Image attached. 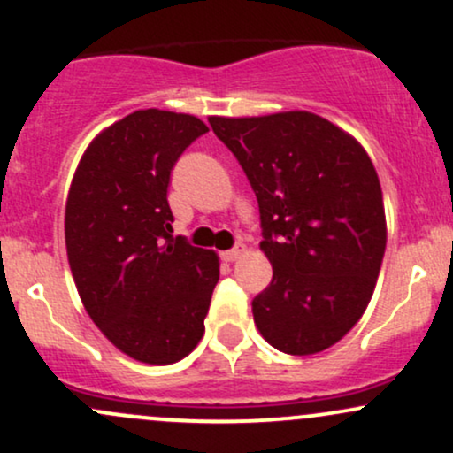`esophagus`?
<instances>
[{
    "label": "esophagus",
    "mask_w": 453,
    "mask_h": 453,
    "mask_svg": "<svg viewBox=\"0 0 453 453\" xmlns=\"http://www.w3.org/2000/svg\"><path fill=\"white\" fill-rule=\"evenodd\" d=\"M242 251H244V247H242V244H238V247L230 249V251H223V253H221L223 262H234V259H238V257L242 256Z\"/></svg>",
    "instance_id": "obj_1"
}]
</instances>
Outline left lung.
<instances>
[{
    "label": "left lung",
    "mask_w": 453,
    "mask_h": 453,
    "mask_svg": "<svg viewBox=\"0 0 453 453\" xmlns=\"http://www.w3.org/2000/svg\"><path fill=\"white\" fill-rule=\"evenodd\" d=\"M209 123L259 204V249L273 264L251 303L259 334L289 356L327 349L364 315L386 253L375 165L356 138L313 112Z\"/></svg>",
    "instance_id": "obj_1"
}]
</instances>
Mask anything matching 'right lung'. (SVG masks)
<instances>
[{
    "label": "right lung",
    "mask_w": 453,
    "mask_h": 453,
    "mask_svg": "<svg viewBox=\"0 0 453 453\" xmlns=\"http://www.w3.org/2000/svg\"><path fill=\"white\" fill-rule=\"evenodd\" d=\"M209 132L197 117L136 111L93 138L65 202V247L93 324L126 356L174 364L196 349L219 257L173 236L170 173Z\"/></svg>",
    "instance_id": "right-lung-1"
}]
</instances>
